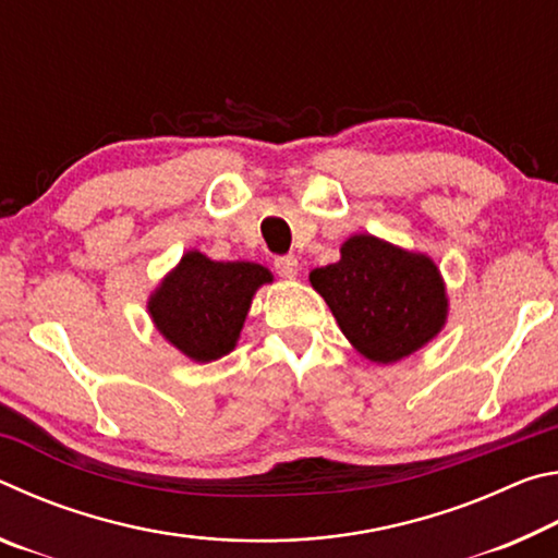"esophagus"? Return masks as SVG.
<instances>
[{"mask_svg":"<svg viewBox=\"0 0 558 558\" xmlns=\"http://www.w3.org/2000/svg\"><path fill=\"white\" fill-rule=\"evenodd\" d=\"M276 272L280 278H295L298 276V258L295 256H280L272 260Z\"/></svg>","mask_w":558,"mask_h":558,"instance_id":"obj_1","label":"esophagus"}]
</instances>
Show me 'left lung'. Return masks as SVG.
Returning a JSON list of instances; mask_svg holds the SVG:
<instances>
[{
    "label": "left lung",
    "instance_id": "obj_1",
    "mask_svg": "<svg viewBox=\"0 0 558 558\" xmlns=\"http://www.w3.org/2000/svg\"><path fill=\"white\" fill-rule=\"evenodd\" d=\"M310 282L344 337L372 362H399L446 323V288L433 260L374 235H352L342 258L310 272Z\"/></svg>",
    "mask_w": 558,
    "mask_h": 558
}]
</instances>
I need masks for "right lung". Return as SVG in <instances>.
I'll return each instance as SVG.
<instances>
[{"label": "right lung", "instance_id": "obj_1", "mask_svg": "<svg viewBox=\"0 0 558 558\" xmlns=\"http://www.w3.org/2000/svg\"><path fill=\"white\" fill-rule=\"evenodd\" d=\"M270 280L258 263H216L192 251L149 300V315L179 352L214 362L235 347L253 292Z\"/></svg>", "mask_w": 558, "mask_h": 558}]
</instances>
